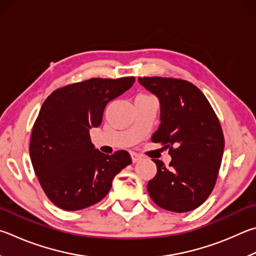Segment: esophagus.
<instances>
[{"mask_svg":"<svg viewBox=\"0 0 256 256\" xmlns=\"http://www.w3.org/2000/svg\"><path fill=\"white\" fill-rule=\"evenodd\" d=\"M131 158H132V161L133 162H138V160L142 159V156L138 154L136 152H131Z\"/></svg>","mask_w":256,"mask_h":256,"instance_id":"obj_1","label":"esophagus"}]
</instances>
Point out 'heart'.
Listing matches in <instances>:
<instances>
[{
	"mask_svg": "<svg viewBox=\"0 0 256 256\" xmlns=\"http://www.w3.org/2000/svg\"><path fill=\"white\" fill-rule=\"evenodd\" d=\"M138 97H148V96L146 95H138Z\"/></svg>",
	"mask_w": 256,
	"mask_h": 256,
	"instance_id": "b5f03b06",
	"label": "heart"
}]
</instances>
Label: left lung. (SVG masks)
Instances as JSON below:
<instances>
[{
	"label": "left lung",
	"instance_id": "left-lung-1",
	"mask_svg": "<svg viewBox=\"0 0 256 256\" xmlns=\"http://www.w3.org/2000/svg\"><path fill=\"white\" fill-rule=\"evenodd\" d=\"M138 82L160 102L154 143L164 144L172 158L160 160L148 182L153 202L166 210L190 212L206 200L215 187L224 153V134L206 96L192 82L176 78L138 77Z\"/></svg>",
	"mask_w": 256,
	"mask_h": 256
}]
</instances>
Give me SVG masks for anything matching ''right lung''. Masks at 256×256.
Here are the masks:
<instances>
[{
	"label": "right lung",
	"instance_id": "1",
	"mask_svg": "<svg viewBox=\"0 0 256 256\" xmlns=\"http://www.w3.org/2000/svg\"><path fill=\"white\" fill-rule=\"evenodd\" d=\"M134 77L92 78L56 90L32 128L30 158L44 194L64 210L100 202L114 176L132 160L125 150L105 154L90 141L110 100L132 87Z\"/></svg>",
	"mask_w": 256,
	"mask_h": 256
}]
</instances>
